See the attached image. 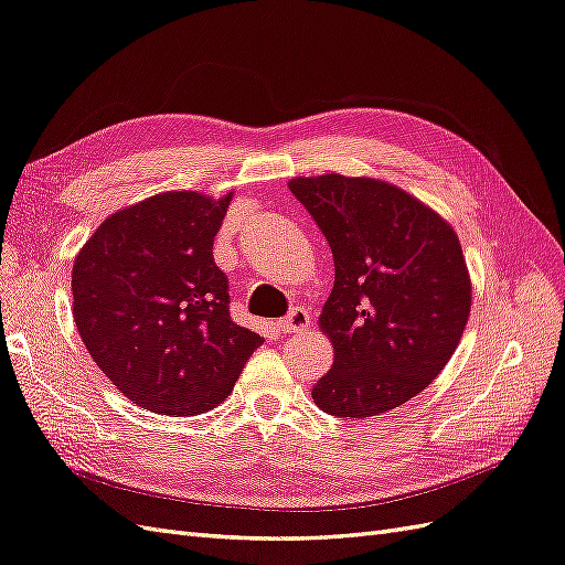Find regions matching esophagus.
Returning a JSON list of instances; mask_svg holds the SVG:
<instances>
[{
	"instance_id": "obj_1",
	"label": "esophagus",
	"mask_w": 565,
	"mask_h": 565,
	"mask_svg": "<svg viewBox=\"0 0 565 565\" xmlns=\"http://www.w3.org/2000/svg\"><path fill=\"white\" fill-rule=\"evenodd\" d=\"M309 323H311L309 311L303 309V307H295V309L289 311L285 318H280V320H278V330H280V332H285V334H292V332L307 330V328H309Z\"/></svg>"
}]
</instances>
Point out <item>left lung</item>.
Returning a JSON list of instances; mask_svg holds the SVG:
<instances>
[{
    "mask_svg": "<svg viewBox=\"0 0 565 565\" xmlns=\"http://www.w3.org/2000/svg\"><path fill=\"white\" fill-rule=\"evenodd\" d=\"M326 235L334 285L320 313L332 369L313 402L338 418L380 416L445 369L470 313L459 237L416 196L373 178L289 180Z\"/></svg>",
    "mask_w": 565,
    "mask_h": 565,
    "instance_id": "left-lung-1",
    "label": "left lung"
}]
</instances>
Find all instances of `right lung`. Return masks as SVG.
<instances>
[{
	"instance_id": "add662e5",
	"label": "right lung",
	"mask_w": 565,
	"mask_h": 565,
	"mask_svg": "<svg viewBox=\"0 0 565 565\" xmlns=\"http://www.w3.org/2000/svg\"><path fill=\"white\" fill-rule=\"evenodd\" d=\"M233 192H161L106 218L75 256L73 318L130 402L163 416L218 406L262 334L231 318L213 237Z\"/></svg>"
}]
</instances>
